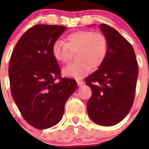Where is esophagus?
<instances>
[{"label":"esophagus","instance_id":"1","mask_svg":"<svg viewBox=\"0 0 149 149\" xmlns=\"http://www.w3.org/2000/svg\"><path fill=\"white\" fill-rule=\"evenodd\" d=\"M77 83L78 86H81L83 84H84V82H83L82 81H81V80H77Z\"/></svg>","mask_w":149,"mask_h":149}]
</instances>
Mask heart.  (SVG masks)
I'll use <instances>...</instances> for the list:
<instances>
[{"label": "heart", "instance_id": "1", "mask_svg": "<svg viewBox=\"0 0 149 149\" xmlns=\"http://www.w3.org/2000/svg\"><path fill=\"white\" fill-rule=\"evenodd\" d=\"M108 51V42L104 34L91 30H77L68 34L65 42L57 40L54 43L51 54L58 63L69 61L72 53H76L77 61L64 67L63 74L80 78L91 68H98L104 61Z\"/></svg>", "mask_w": 149, "mask_h": 149}]
</instances>
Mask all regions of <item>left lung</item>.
Wrapping results in <instances>:
<instances>
[{
	"label": "left lung",
	"instance_id": "left-lung-1",
	"mask_svg": "<svg viewBox=\"0 0 149 149\" xmlns=\"http://www.w3.org/2000/svg\"><path fill=\"white\" fill-rule=\"evenodd\" d=\"M100 30L108 42L104 61L85 79L93 94L87 112L95 123L115 125L127 115L134 103L138 65L132 45L117 30L105 24Z\"/></svg>",
	"mask_w": 149,
	"mask_h": 149
}]
</instances>
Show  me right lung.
<instances>
[{"label":"right lung","instance_id":"obj_1","mask_svg":"<svg viewBox=\"0 0 149 149\" xmlns=\"http://www.w3.org/2000/svg\"><path fill=\"white\" fill-rule=\"evenodd\" d=\"M66 27L37 24L27 30L11 56L9 77L12 96L27 123L37 129L56 125L77 83L60 77L51 48ZM56 79H60L59 82Z\"/></svg>","mask_w":149,"mask_h":149}]
</instances>
